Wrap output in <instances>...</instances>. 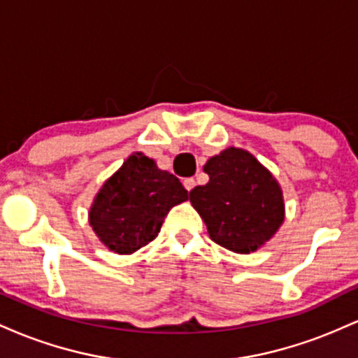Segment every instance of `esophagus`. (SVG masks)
I'll list each match as a JSON object with an SVG mask.
<instances>
[{"mask_svg": "<svg viewBox=\"0 0 358 358\" xmlns=\"http://www.w3.org/2000/svg\"><path fill=\"white\" fill-rule=\"evenodd\" d=\"M183 187L187 188L188 192H190L192 188L195 187V180H193V178H185V180H183Z\"/></svg>", "mask_w": 358, "mask_h": 358, "instance_id": "34e87169", "label": "esophagus"}]
</instances>
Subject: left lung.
Returning a JSON list of instances; mask_svg holds the SVG:
<instances>
[{
	"instance_id": "obj_1",
	"label": "left lung",
	"mask_w": 358,
	"mask_h": 358,
	"mask_svg": "<svg viewBox=\"0 0 358 358\" xmlns=\"http://www.w3.org/2000/svg\"><path fill=\"white\" fill-rule=\"evenodd\" d=\"M203 171L208 183L188 196L210 239L237 254L264 245L285 220L278 180L249 151L234 146L212 156Z\"/></svg>"
}]
</instances>
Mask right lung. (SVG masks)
Returning <instances> with one entry per match:
<instances>
[{"label":"right lung","mask_w":358,"mask_h":358,"mask_svg":"<svg viewBox=\"0 0 358 358\" xmlns=\"http://www.w3.org/2000/svg\"><path fill=\"white\" fill-rule=\"evenodd\" d=\"M188 192L155 159L133 153L106 180L89 210V224L99 241L117 254H133L158 236L171 207Z\"/></svg>","instance_id":"right-lung-1"}]
</instances>
